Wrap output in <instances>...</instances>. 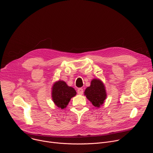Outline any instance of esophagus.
I'll return each instance as SVG.
<instances>
[{"label": "esophagus", "instance_id": "1", "mask_svg": "<svg viewBox=\"0 0 153 153\" xmlns=\"http://www.w3.org/2000/svg\"><path fill=\"white\" fill-rule=\"evenodd\" d=\"M77 93L79 94H83V89H82V88H78L77 89Z\"/></svg>", "mask_w": 153, "mask_h": 153}]
</instances>
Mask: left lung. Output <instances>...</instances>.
Listing matches in <instances>:
<instances>
[{
  "label": "left lung",
  "instance_id": "8db88e82",
  "mask_svg": "<svg viewBox=\"0 0 153 153\" xmlns=\"http://www.w3.org/2000/svg\"><path fill=\"white\" fill-rule=\"evenodd\" d=\"M84 94L93 106L98 108L104 103L106 97L104 84L100 80L97 79L92 80L91 86L86 89Z\"/></svg>",
  "mask_w": 153,
  "mask_h": 153
}]
</instances>
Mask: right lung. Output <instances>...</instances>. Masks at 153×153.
<instances>
[{
  "instance_id": "1",
  "label": "right lung",
  "mask_w": 153,
  "mask_h": 153,
  "mask_svg": "<svg viewBox=\"0 0 153 153\" xmlns=\"http://www.w3.org/2000/svg\"><path fill=\"white\" fill-rule=\"evenodd\" d=\"M76 94V90L69 87L63 81L56 82L52 88V100L59 108L64 109L67 106L71 98Z\"/></svg>"
}]
</instances>
